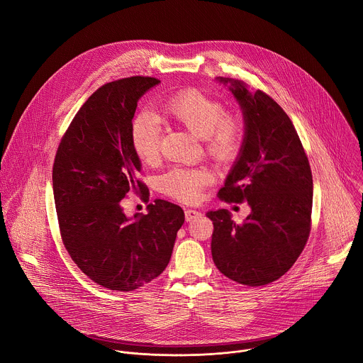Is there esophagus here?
Segmentation results:
<instances>
[{
	"instance_id": "1",
	"label": "esophagus",
	"mask_w": 363,
	"mask_h": 363,
	"mask_svg": "<svg viewBox=\"0 0 363 363\" xmlns=\"http://www.w3.org/2000/svg\"><path fill=\"white\" fill-rule=\"evenodd\" d=\"M199 216H201V213H199V211H195V210H186V211H185V220H186V221H192V220L198 218Z\"/></svg>"
}]
</instances>
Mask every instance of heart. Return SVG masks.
I'll return each instance as SVG.
<instances>
[{
	"mask_svg": "<svg viewBox=\"0 0 363 363\" xmlns=\"http://www.w3.org/2000/svg\"><path fill=\"white\" fill-rule=\"evenodd\" d=\"M162 112L202 138L205 152L218 164L234 161L242 147L244 126L238 116L227 113L224 103L196 89H184L162 105ZM130 143L136 157L153 164L160 157L161 123L149 112H139L130 123ZM208 171L201 168H172L160 178V191L182 202H194L211 182Z\"/></svg>",
	"mask_w": 363,
	"mask_h": 363,
	"instance_id": "1",
	"label": "heart"
}]
</instances>
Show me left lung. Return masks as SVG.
<instances>
[{
    "label": "left lung",
    "mask_w": 363,
    "mask_h": 363,
    "mask_svg": "<svg viewBox=\"0 0 363 363\" xmlns=\"http://www.w3.org/2000/svg\"><path fill=\"white\" fill-rule=\"evenodd\" d=\"M242 109L240 157L218 198L248 202L251 214L235 224L227 210L206 213L213 224L217 269L244 286H266L296 263L312 227L313 178L300 138L279 103L242 82L218 77Z\"/></svg>",
    "instance_id": "8db88e82"
}]
</instances>
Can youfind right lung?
Returning <instances> with one entry per match:
<instances>
[{"instance_id":"add662e5","label":"right lung","mask_w":363,"mask_h":363,"mask_svg":"<svg viewBox=\"0 0 363 363\" xmlns=\"http://www.w3.org/2000/svg\"><path fill=\"white\" fill-rule=\"evenodd\" d=\"M158 83L133 76L99 87L56 152L53 194L63 244L90 280L111 290L132 291L158 277L185 221L181 206L164 199L133 218L122 206L129 192L149 201L129 132L138 100Z\"/></svg>"}]
</instances>
